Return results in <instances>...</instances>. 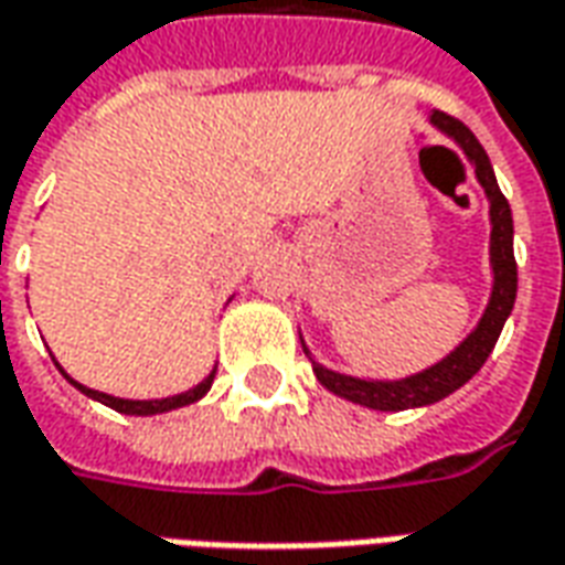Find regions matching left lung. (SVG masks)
Wrapping results in <instances>:
<instances>
[{"instance_id": "8db88e82", "label": "left lung", "mask_w": 565, "mask_h": 565, "mask_svg": "<svg viewBox=\"0 0 565 565\" xmlns=\"http://www.w3.org/2000/svg\"><path fill=\"white\" fill-rule=\"evenodd\" d=\"M434 128L440 134H447L449 140H456L459 149L465 152V159L475 164L477 183L483 186L489 201V266H492V294H489L487 311L477 321V327L461 339L456 349L449 351L444 361H437L422 373H413L406 379H358L327 370L311 358V351L302 342V351L311 358L315 376L321 382L327 392L345 397L351 404L370 406L379 413H397V409H413V406H431L437 401H444L449 394L461 388L468 379L475 376L480 366L487 364V358L499 342L508 315L514 309L516 299V263H514V220H511V204L499 189L495 171L489 164L487 149L480 146L475 134L461 125L459 118L447 116V113H431ZM302 339V337H299Z\"/></svg>"}]
</instances>
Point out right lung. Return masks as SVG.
I'll return each instance as SVG.
<instances>
[{"mask_svg": "<svg viewBox=\"0 0 565 565\" xmlns=\"http://www.w3.org/2000/svg\"><path fill=\"white\" fill-rule=\"evenodd\" d=\"M57 364V361H54ZM57 370L63 373V366L57 364ZM66 376V373H63ZM214 376H216V366L211 370V376L201 379L195 388H189V392L183 394H173V397H161V401H125V397H113V394H104V392H94V388H88V385H82V382H76V379H70L73 385H76L78 392L88 394L90 401H100V404L113 406L116 413H125V416H159V413H171V409H180V406H189L195 404V401H201L204 394L211 392V385H214Z\"/></svg>", "mask_w": 565, "mask_h": 565, "instance_id": "obj_1", "label": "right lung"}]
</instances>
